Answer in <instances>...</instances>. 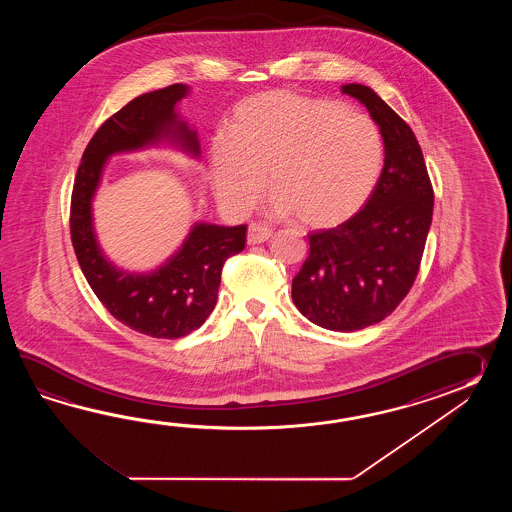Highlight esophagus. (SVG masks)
I'll list each match as a JSON object with an SVG mask.
<instances>
[{"instance_id": "34e87169", "label": "esophagus", "mask_w": 512, "mask_h": 512, "mask_svg": "<svg viewBox=\"0 0 512 512\" xmlns=\"http://www.w3.org/2000/svg\"><path fill=\"white\" fill-rule=\"evenodd\" d=\"M271 238V229L261 225V223H251L249 225V232H247V243L249 245H258Z\"/></svg>"}]
</instances>
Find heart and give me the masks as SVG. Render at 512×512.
<instances>
[{
	"label": "heart",
	"instance_id": "b5f03b06",
	"mask_svg": "<svg viewBox=\"0 0 512 512\" xmlns=\"http://www.w3.org/2000/svg\"><path fill=\"white\" fill-rule=\"evenodd\" d=\"M208 144V174L219 203L243 214L258 203L265 174L278 216L329 229L359 210L381 177L377 124L324 98L267 91L241 100Z\"/></svg>",
	"mask_w": 512,
	"mask_h": 512
}]
</instances>
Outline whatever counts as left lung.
Listing matches in <instances>:
<instances>
[{"label": "left lung", "instance_id": "8db88e82", "mask_svg": "<svg viewBox=\"0 0 512 512\" xmlns=\"http://www.w3.org/2000/svg\"><path fill=\"white\" fill-rule=\"evenodd\" d=\"M381 128L384 168L370 199L335 229L311 232L293 302L313 324L357 331L392 315L410 293L434 212V188L414 131L373 89L346 84Z\"/></svg>", "mask_w": 512, "mask_h": 512}]
</instances>
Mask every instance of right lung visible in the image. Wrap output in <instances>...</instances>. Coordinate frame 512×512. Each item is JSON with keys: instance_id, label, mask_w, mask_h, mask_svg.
I'll list each match as a JSON object with an SVG mask.
<instances>
[{"instance_id": "1", "label": "right lung", "mask_w": 512, "mask_h": 512, "mask_svg": "<svg viewBox=\"0 0 512 512\" xmlns=\"http://www.w3.org/2000/svg\"><path fill=\"white\" fill-rule=\"evenodd\" d=\"M183 84L133 98L111 115L84 150L71 196V241L93 293L113 318L153 338H181L203 326L218 300L225 261L245 249L247 225L218 227L199 223L181 251L152 274L115 269L100 252L91 221V199L109 155L139 150L170 139L197 155L196 131L177 120L175 104Z\"/></svg>"}]
</instances>
